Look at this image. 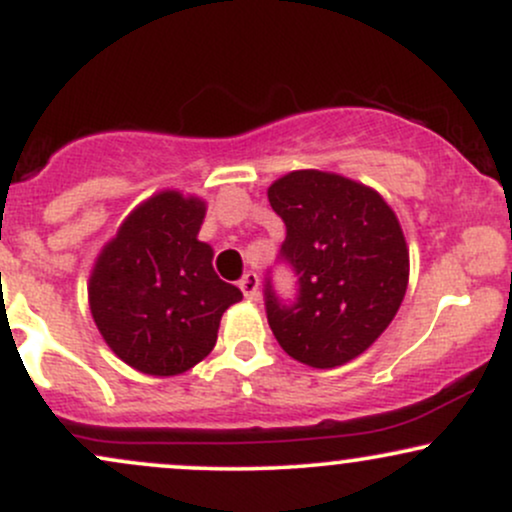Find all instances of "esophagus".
Instances as JSON below:
<instances>
[{
    "label": "esophagus",
    "instance_id": "esophagus-1",
    "mask_svg": "<svg viewBox=\"0 0 512 512\" xmlns=\"http://www.w3.org/2000/svg\"><path fill=\"white\" fill-rule=\"evenodd\" d=\"M240 291H243V296L248 298V301H257V296H260V276L255 272H248L240 279Z\"/></svg>",
    "mask_w": 512,
    "mask_h": 512
}]
</instances>
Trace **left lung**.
Returning a JSON list of instances; mask_svg holds the SVG:
<instances>
[{
    "label": "left lung",
    "instance_id": "1",
    "mask_svg": "<svg viewBox=\"0 0 512 512\" xmlns=\"http://www.w3.org/2000/svg\"><path fill=\"white\" fill-rule=\"evenodd\" d=\"M286 223L281 255L296 269L301 298L279 305L267 289L276 342L310 368H337L375 344L409 286V245L378 190L332 173L291 170L267 190Z\"/></svg>",
    "mask_w": 512,
    "mask_h": 512
}]
</instances>
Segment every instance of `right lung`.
<instances>
[{
  "label": "right lung",
  "instance_id": "right-lung-1",
  "mask_svg": "<svg viewBox=\"0 0 512 512\" xmlns=\"http://www.w3.org/2000/svg\"><path fill=\"white\" fill-rule=\"evenodd\" d=\"M207 202L161 190L137 204L98 252L88 308L110 351L154 378L204 361L221 315L243 298L214 272V248L199 240Z\"/></svg>",
  "mask_w": 512,
  "mask_h": 512
}]
</instances>
